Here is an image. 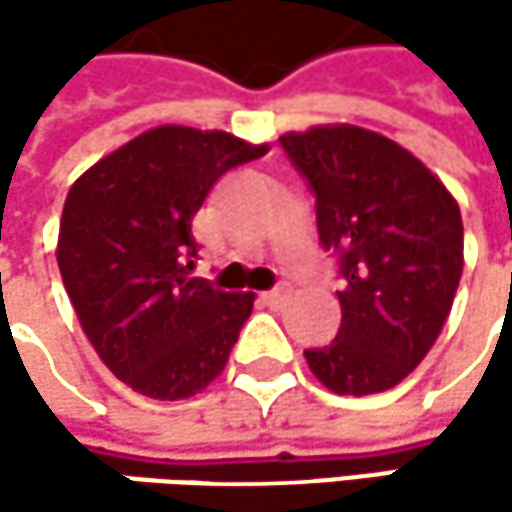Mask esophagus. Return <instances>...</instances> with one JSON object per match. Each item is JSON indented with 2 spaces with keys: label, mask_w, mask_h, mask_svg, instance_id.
I'll return each mask as SVG.
<instances>
[{
  "label": "esophagus",
  "mask_w": 512,
  "mask_h": 512,
  "mask_svg": "<svg viewBox=\"0 0 512 512\" xmlns=\"http://www.w3.org/2000/svg\"><path fill=\"white\" fill-rule=\"evenodd\" d=\"M287 293H290L287 287H275V290H266V293H263L260 299H263V302H266L269 308H278V305H281V302L287 299Z\"/></svg>",
  "instance_id": "obj_1"
}]
</instances>
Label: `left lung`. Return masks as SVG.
<instances>
[{
	"label": "left lung",
	"instance_id": "1",
	"mask_svg": "<svg viewBox=\"0 0 512 512\" xmlns=\"http://www.w3.org/2000/svg\"><path fill=\"white\" fill-rule=\"evenodd\" d=\"M308 180L317 234L344 278L341 329L305 350L335 394L403 382L436 344L462 275V216L445 183L397 142L353 124L278 139Z\"/></svg>",
	"mask_w": 512,
	"mask_h": 512
}]
</instances>
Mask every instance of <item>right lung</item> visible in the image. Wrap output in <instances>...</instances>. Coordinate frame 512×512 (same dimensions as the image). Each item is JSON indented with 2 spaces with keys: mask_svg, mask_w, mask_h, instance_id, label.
<instances>
[{
  "mask_svg": "<svg viewBox=\"0 0 512 512\" xmlns=\"http://www.w3.org/2000/svg\"><path fill=\"white\" fill-rule=\"evenodd\" d=\"M269 151L231 133L156 127L67 192L58 269L82 332L133 391L183 400L228 364L255 293L192 278L195 213L216 180Z\"/></svg>",
  "mask_w": 512,
  "mask_h": 512,
  "instance_id": "1",
  "label": "right lung"
}]
</instances>
